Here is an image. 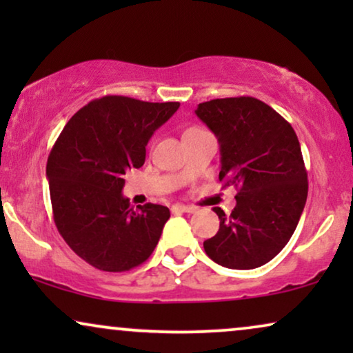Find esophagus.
Instances as JSON below:
<instances>
[{
    "mask_svg": "<svg viewBox=\"0 0 353 353\" xmlns=\"http://www.w3.org/2000/svg\"><path fill=\"white\" fill-rule=\"evenodd\" d=\"M173 214H185V212H192V207H188L185 204H175L172 205Z\"/></svg>",
    "mask_w": 353,
    "mask_h": 353,
    "instance_id": "obj_1",
    "label": "esophagus"
}]
</instances>
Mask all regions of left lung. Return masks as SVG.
<instances>
[{"instance_id":"left-lung-1","label":"left lung","mask_w":353,"mask_h":353,"mask_svg":"<svg viewBox=\"0 0 353 353\" xmlns=\"http://www.w3.org/2000/svg\"><path fill=\"white\" fill-rule=\"evenodd\" d=\"M196 115L220 143L223 186H234L230 215L214 212L220 228L204 241L215 263L252 270L281 252L301 220L308 181L297 134L288 120L250 96L201 103Z\"/></svg>"}]
</instances>
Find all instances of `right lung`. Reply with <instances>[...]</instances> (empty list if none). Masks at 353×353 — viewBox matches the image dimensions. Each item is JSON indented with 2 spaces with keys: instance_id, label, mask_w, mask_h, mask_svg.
<instances>
[{
  "instance_id": "1",
  "label": "right lung",
  "mask_w": 353,
  "mask_h": 353,
  "mask_svg": "<svg viewBox=\"0 0 353 353\" xmlns=\"http://www.w3.org/2000/svg\"><path fill=\"white\" fill-rule=\"evenodd\" d=\"M180 103L103 96L72 117L46 163L52 215L69 248L103 272L146 262L170 219L165 205H130L123 175L139 168L154 132Z\"/></svg>"
}]
</instances>
